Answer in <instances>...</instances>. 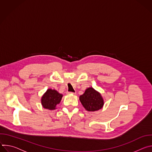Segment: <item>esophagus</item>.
I'll use <instances>...</instances> for the list:
<instances>
[{
	"label": "esophagus",
	"mask_w": 152,
	"mask_h": 152,
	"mask_svg": "<svg viewBox=\"0 0 152 152\" xmlns=\"http://www.w3.org/2000/svg\"><path fill=\"white\" fill-rule=\"evenodd\" d=\"M67 93H68V94H75V95L76 94V93H72V92H68Z\"/></svg>",
	"instance_id": "esophagus-1"
}]
</instances>
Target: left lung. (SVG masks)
<instances>
[{
  "label": "left lung",
  "mask_w": 152,
  "mask_h": 152,
  "mask_svg": "<svg viewBox=\"0 0 152 152\" xmlns=\"http://www.w3.org/2000/svg\"><path fill=\"white\" fill-rule=\"evenodd\" d=\"M79 100L85 109L90 112L101 110L104 105V100L101 94L93 87L86 88L79 96Z\"/></svg>",
  "instance_id": "obj_1"
}]
</instances>
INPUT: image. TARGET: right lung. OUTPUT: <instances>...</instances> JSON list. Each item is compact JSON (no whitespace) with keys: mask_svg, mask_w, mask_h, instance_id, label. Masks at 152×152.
<instances>
[{"mask_svg":"<svg viewBox=\"0 0 152 152\" xmlns=\"http://www.w3.org/2000/svg\"><path fill=\"white\" fill-rule=\"evenodd\" d=\"M63 95L55 90L49 88L41 97L42 106L49 110L56 109V106L61 102Z\"/></svg>","mask_w":152,"mask_h":152,"instance_id":"right-lung-1","label":"right lung"}]
</instances>
